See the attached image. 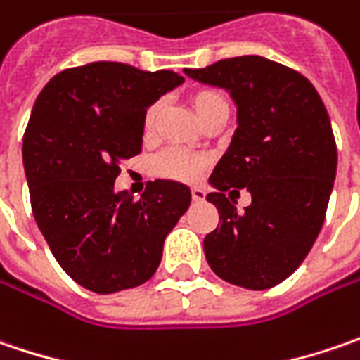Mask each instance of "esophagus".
<instances>
[{
    "label": "esophagus",
    "instance_id": "34e87169",
    "mask_svg": "<svg viewBox=\"0 0 360 360\" xmlns=\"http://www.w3.org/2000/svg\"><path fill=\"white\" fill-rule=\"evenodd\" d=\"M191 199H193L195 203L205 201V191H203L201 187H193V189H191Z\"/></svg>",
    "mask_w": 360,
    "mask_h": 360
}]
</instances>
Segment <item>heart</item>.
<instances>
[{
    "instance_id": "b5f03b06",
    "label": "heart",
    "mask_w": 360,
    "mask_h": 360,
    "mask_svg": "<svg viewBox=\"0 0 360 360\" xmlns=\"http://www.w3.org/2000/svg\"><path fill=\"white\" fill-rule=\"evenodd\" d=\"M224 104H227L226 98L217 90L207 88V90H199V92L193 94V108H195L199 120L207 117L211 110H215L217 106H224ZM159 115H161V102H153L147 108V112H145V118H143V124H145L147 133H150L155 129ZM205 165H207V159L201 157V155L183 149H169L161 153L153 161V173L157 177H163V179L191 183V181H197L201 177Z\"/></svg>"
}]
</instances>
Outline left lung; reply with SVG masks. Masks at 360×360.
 Wrapping results in <instances>:
<instances>
[{"label": "left lung", "instance_id": "left-lung-1", "mask_svg": "<svg viewBox=\"0 0 360 360\" xmlns=\"http://www.w3.org/2000/svg\"><path fill=\"white\" fill-rule=\"evenodd\" d=\"M185 74L224 88L238 108V129L210 177L215 191L207 201L219 211V226L203 240L207 264L229 284L272 288L304 262L324 224L336 177L324 102L300 72L262 56ZM227 188L250 191L243 214L225 197Z\"/></svg>", "mask_w": 360, "mask_h": 360}]
</instances>
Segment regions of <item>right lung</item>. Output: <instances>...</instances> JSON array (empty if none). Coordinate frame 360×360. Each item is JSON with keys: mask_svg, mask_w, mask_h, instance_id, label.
I'll return each instance as SVG.
<instances>
[{"mask_svg": "<svg viewBox=\"0 0 360 360\" xmlns=\"http://www.w3.org/2000/svg\"><path fill=\"white\" fill-rule=\"evenodd\" d=\"M183 80L92 62L56 74L34 104L22 147L32 211L62 270L96 294L145 284L191 203L171 179L150 181L136 201L115 191L120 161L143 149L147 108Z\"/></svg>", "mask_w": 360, "mask_h": 360, "instance_id": "add662e5", "label": "right lung"}]
</instances>
